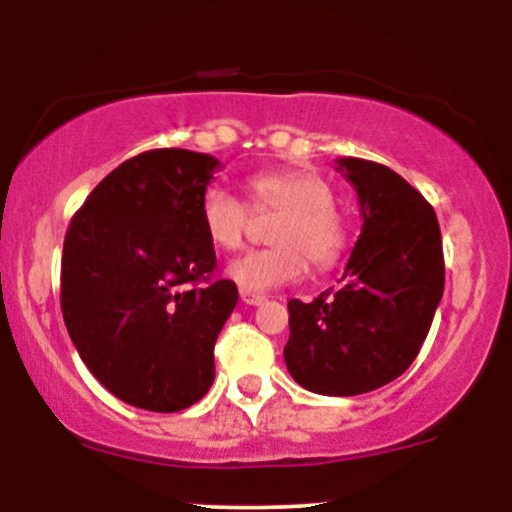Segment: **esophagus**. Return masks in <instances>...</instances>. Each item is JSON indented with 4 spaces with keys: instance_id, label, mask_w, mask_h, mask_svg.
<instances>
[{
    "instance_id": "1",
    "label": "esophagus",
    "mask_w": 512,
    "mask_h": 512,
    "mask_svg": "<svg viewBox=\"0 0 512 512\" xmlns=\"http://www.w3.org/2000/svg\"><path fill=\"white\" fill-rule=\"evenodd\" d=\"M240 301L245 305H260L267 301V298L262 296V293H252V291H240Z\"/></svg>"
}]
</instances>
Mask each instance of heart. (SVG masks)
Listing matches in <instances>:
<instances>
[{"mask_svg":"<svg viewBox=\"0 0 512 512\" xmlns=\"http://www.w3.org/2000/svg\"><path fill=\"white\" fill-rule=\"evenodd\" d=\"M255 214H279L269 228L272 248L252 250L228 264V279L243 291H269L296 281L308 260L330 269L349 245V221L334 207L330 180L310 168L264 170L245 182ZM233 192L211 185L199 199V226L214 248H243L252 212Z\"/></svg>","mask_w":512,"mask_h":512,"instance_id":"heart-1","label":"heart"}]
</instances>
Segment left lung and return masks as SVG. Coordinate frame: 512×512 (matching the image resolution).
I'll return each mask as SVG.
<instances>
[{
  "mask_svg": "<svg viewBox=\"0 0 512 512\" xmlns=\"http://www.w3.org/2000/svg\"><path fill=\"white\" fill-rule=\"evenodd\" d=\"M337 166L358 195L361 236L337 291L289 301L284 358L305 390L351 397L392 383L419 356L445 262L436 211L419 190L383 163L339 158Z\"/></svg>",
  "mask_w": 512,
  "mask_h": 512,
  "instance_id": "8db88e82",
  "label": "left lung"
}]
</instances>
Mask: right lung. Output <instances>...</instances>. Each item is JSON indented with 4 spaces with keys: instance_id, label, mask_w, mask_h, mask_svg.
I'll list each match as a JSON object with an SVG mask.
<instances>
[{
    "instance_id": "1",
    "label": "right lung",
    "mask_w": 512,
    "mask_h": 512,
    "mask_svg": "<svg viewBox=\"0 0 512 512\" xmlns=\"http://www.w3.org/2000/svg\"><path fill=\"white\" fill-rule=\"evenodd\" d=\"M216 168L197 151H144L93 187L64 236V325L98 383L132 407L187 409L214 383L216 337L238 303L199 226Z\"/></svg>"
}]
</instances>
